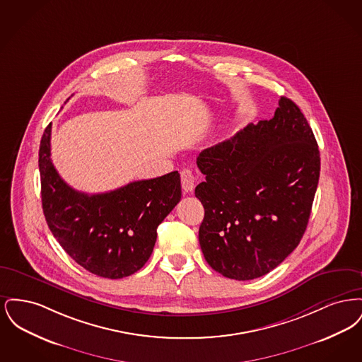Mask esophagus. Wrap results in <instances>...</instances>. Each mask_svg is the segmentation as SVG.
Listing matches in <instances>:
<instances>
[{"label":"esophagus","mask_w":362,"mask_h":362,"mask_svg":"<svg viewBox=\"0 0 362 362\" xmlns=\"http://www.w3.org/2000/svg\"><path fill=\"white\" fill-rule=\"evenodd\" d=\"M180 182H182V189L186 192H189L195 186V176L191 173V170H183L180 173Z\"/></svg>","instance_id":"1"}]
</instances>
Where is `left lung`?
I'll return each mask as SVG.
<instances>
[{
	"instance_id": "1",
	"label": "left lung",
	"mask_w": 362,
	"mask_h": 362,
	"mask_svg": "<svg viewBox=\"0 0 362 362\" xmlns=\"http://www.w3.org/2000/svg\"><path fill=\"white\" fill-rule=\"evenodd\" d=\"M206 180L199 244L213 270L248 281L267 274L301 240L319 183L320 153L301 110L281 96L270 121L250 123L202 151Z\"/></svg>"
}]
</instances>
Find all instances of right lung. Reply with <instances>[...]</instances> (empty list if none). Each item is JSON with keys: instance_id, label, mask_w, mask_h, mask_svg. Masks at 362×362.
Segmentation results:
<instances>
[{"instance_id": "1", "label": "right lung", "mask_w": 362, "mask_h": 362, "mask_svg": "<svg viewBox=\"0 0 362 362\" xmlns=\"http://www.w3.org/2000/svg\"><path fill=\"white\" fill-rule=\"evenodd\" d=\"M52 123L39 148L42 206L54 238L89 273L123 278L152 255L157 226L180 201L177 171L132 182L121 189L86 194L71 189L52 165Z\"/></svg>"}]
</instances>
